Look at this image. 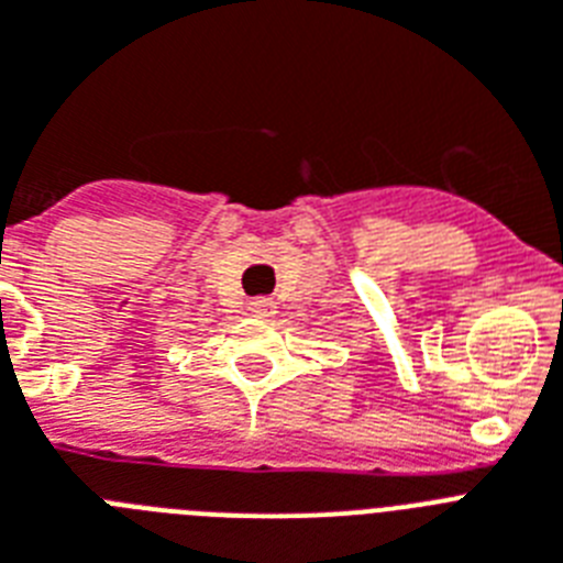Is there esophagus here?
<instances>
[{
	"label": "esophagus",
	"instance_id": "34e87169",
	"mask_svg": "<svg viewBox=\"0 0 563 563\" xmlns=\"http://www.w3.org/2000/svg\"><path fill=\"white\" fill-rule=\"evenodd\" d=\"M250 313L253 316H262V319H271L276 313V301L271 296H258V299L250 301Z\"/></svg>",
	"mask_w": 563,
	"mask_h": 563
}]
</instances>
